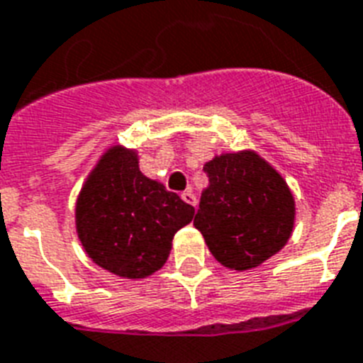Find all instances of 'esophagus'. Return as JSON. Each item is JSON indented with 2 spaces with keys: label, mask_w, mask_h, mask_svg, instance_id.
Masks as SVG:
<instances>
[{
  "label": "esophagus",
  "mask_w": 363,
  "mask_h": 363,
  "mask_svg": "<svg viewBox=\"0 0 363 363\" xmlns=\"http://www.w3.org/2000/svg\"><path fill=\"white\" fill-rule=\"evenodd\" d=\"M181 197H182V201L188 203V205H191V207H196V205H197V197H196V194H194V191H190V190L182 191Z\"/></svg>",
  "instance_id": "1"
}]
</instances>
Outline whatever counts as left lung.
Masks as SVG:
<instances>
[{
	"label": "left lung",
	"mask_w": 363,
	"mask_h": 363,
	"mask_svg": "<svg viewBox=\"0 0 363 363\" xmlns=\"http://www.w3.org/2000/svg\"><path fill=\"white\" fill-rule=\"evenodd\" d=\"M194 225L218 263L250 270L284 248L294 225V197L287 182L257 152L214 156L205 164Z\"/></svg>",
	"instance_id": "left-lung-1"
}]
</instances>
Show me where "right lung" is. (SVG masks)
Returning <instances> with one entry per match:
<instances>
[{
    "label": "right lung",
    "mask_w": 363,
    "mask_h": 363,
    "mask_svg": "<svg viewBox=\"0 0 363 363\" xmlns=\"http://www.w3.org/2000/svg\"><path fill=\"white\" fill-rule=\"evenodd\" d=\"M194 207L140 172L138 155L111 147L87 177L76 201V231L99 267L121 278L151 276L169 257L175 233Z\"/></svg>",
    "instance_id": "1"
}]
</instances>
